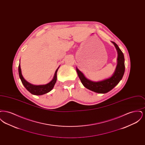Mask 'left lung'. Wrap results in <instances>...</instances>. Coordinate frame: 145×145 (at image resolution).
Wrapping results in <instances>:
<instances>
[{
	"label": "left lung",
	"instance_id": "1",
	"mask_svg": "<svg viewBox=\"0 0 145 145\" xmlns=\"http://www.w3.org/2000/svg\"><path fill=\"white\" fill-rule=\"evenodd\" d=\"M115 45L118 52L117 65L115 72L113 76L101 82H93L85 77L83 73L76 69L78 76L83 85L88 89L99 93H105L112 90L120 81L122 79L125 71L124 57L123 53L118 47V45L114 42L112 41Z\"/></svg>",
	"mask_w": 145,
	"mask_h": 145
}]
</instances>
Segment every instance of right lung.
<instances>
[{"mask_svg":"<svg viewBox=\"0 0 145 145\" xmlns=\"http://www.w3.org/2000/svg\"><path fill=\"white\" fill-rule=\"evenodd\" d=\"M58 69L59 68H57V69H56L55 71L54 76L53 80L48 84L46 85H34L27 82L22 75L20 63L19 64V66H18V72H19V76L21 79L22 83L29 92H30L31 94L34 95H42L48 93L53 89L56 82L57 72Z\"/></svg>","mask_w":145,"mask_h":145,"instance_id":"add662e5","label":"right lung"}]
</instances>
